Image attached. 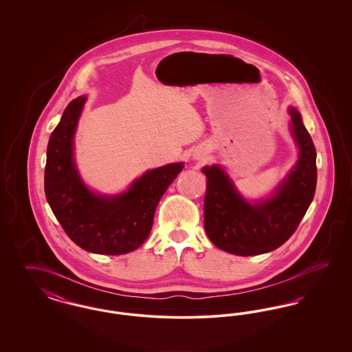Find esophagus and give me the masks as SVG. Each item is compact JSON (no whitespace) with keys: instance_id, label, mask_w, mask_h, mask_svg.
<instances>
[{"instance_id":"1","label":"esophagus","mask_w":352,"mask_h":352,"mask_svg":"<svg viewBox=\"0 0 352 352\" xmlns=\"http://www.w3.org/2000/svg\"><path fill=\"white\" fill-rule=\"evenodd\" d=\"M192 157H194V160H203L204 157H206V154H204V151H194V154H192Z\"/></svg>"}]
</instances>
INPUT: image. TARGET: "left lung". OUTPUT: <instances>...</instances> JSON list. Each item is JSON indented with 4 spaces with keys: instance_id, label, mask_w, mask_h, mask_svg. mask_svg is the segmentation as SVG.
<instances>
[{
    "instance_id": "8db88e82",
    "label": "left lung",
    "mask_w": 352,
    "mask_h": 352,
    "mask_svg": "<svg viewBox=\"0 0 352 352\" xmlns=\"http://www.w3.org/2000/svg\"><path fill=\"white\" fill-rule=\"evenodd\" d=\"M290 133L298 160L276 190L260 201L245 199L220 165L204 166V230L221 251L254 256L274 251L294 234L313 201L317 186V151L297 108L289 107Z\"/></svg>"
}]
</instances>
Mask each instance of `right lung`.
<instances>
[{
  "label": "right lung",
  "mask_w": 352,
  "mask_h": 352,
  "mask_svg": "<svg viewBox=\"0 0 352 352\" xmlns=\"http://www.w3.org/2000/svg\"><path fill=\"white\" fill-rule=\"evenodd\" d=\"M87 96L71 101L51 133L45 192L68 237L84 251L125 254L151 234L157 204L182 171L184 162L148 170L124 192L101 195L84 184L75 162L74 138Z\"/></svg>",
  "instance_id": "1"
}]
</instances>
